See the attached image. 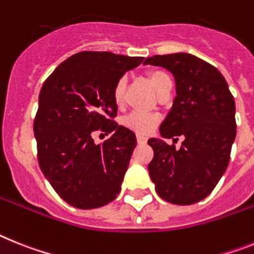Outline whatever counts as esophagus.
Returning a JSON list of instances; mask_svg holds the SVG:
<instances>
[{"label": "esophagus", "instance_id": "obj_1", "mask_svg": "<svg viewBox=\"0 0 254 254\" xmlns=\"http://www.w3.org/2000/svg\"><path fill=\"white\" fill-rule=\"evenodd\" d=\"M137 140L139 144H144L147 142V137H144L142 134H137Z\"/></svg>", "mask_w": 254, "mask_h": 254}]
</instances>
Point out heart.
I'll use <instances>...</instances> for the list:
<instances>
[{"mask_svg":"<svg viewBox=\"0 0 254 254\" xmlns=\"http://www.w3.org/2000/svg\"><path fill=\"white\" fill-rule=\"evenodd\" d=\"M147 78L152 85L153 89L160 91L165 89L168 85H172V77L167 71L164 69H150L147 72ZM125 89H127V78L120 77L114 86L112 97L117 107H121L124 104V98H125ZM160 123V116L156 114H144V112H131L127 116L123 119V125L130 130L135 131L138 134H150L151 131L157 127Z\"/></svg>","mask_w":254,"mask_h":254,"instance_id":"obj_1","label":"heart"}]
</instances>
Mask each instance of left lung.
Instances as JSON below:
<instances>
[{
  "label": "left lung",
  "instance_id": "1",
  "mask_svg": "<svg viewBox=\"0 0 254 254\" xmlns=\"http://www.w3.org/2000/svg\"><path fill=\"white\" fill-rule=\"evenodd\" d=\"M144 64L172 72L177 97L160 127L163 138H151L153 159L148 173L161 199L190 205L205 199L227 169L236 137L235 101L222 73L203 59L187 53L153 55Z\"/></svg>",
  "mask_w": 254,
  "mask_h": 254
}]
</instances>
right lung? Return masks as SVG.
Instances as JSON below:
<instances>
[{"label": "right lung", "instance_id": "add662e5", "mask_svg": "<svg viewBox=\"0 0 254 254\" xmlns=\"http://www.w3.org/2000/svg\"><path fill=\"white\" fill-rule=\"evenodd\" d=\"M143 62L110 51H81L46 78L33 123L38 164L62 199L78 209L111 203L120 193L135 134L114 120V86ZM111 133L103 144L92 138Z\"/></svg>", "mask_w": 254, "mask_h": 254}]
</instances>
